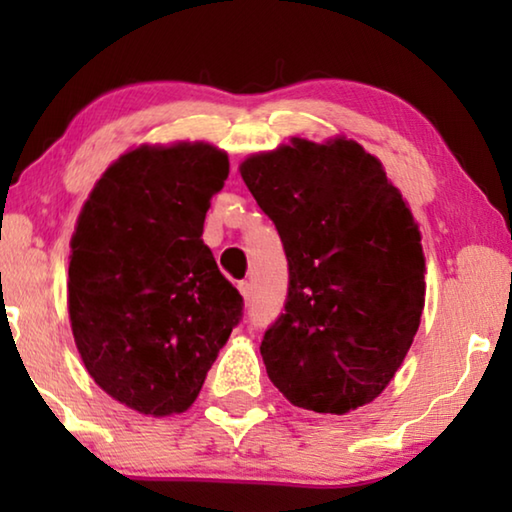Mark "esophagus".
<instances>
[{
    "label": "esophagus",
    "instance_id": "esophagus-1",
    "mask_svg": "<svg viewBox=\"0 0 512 512\" xmlns=\"http://www.w3.org/2000/svg\"><path fill=\"white\" fill-rule=\"evenodd\" d=\"M237 289H239L241 296H244V300H246V302L250 300V296H253V287H250V282H248V280H241V282L237 284Z\"/></svg>",
    "mask_w": 512,
    "mask_h": 512
}]
</instances>
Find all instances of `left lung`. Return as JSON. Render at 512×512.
Here are the masks:
<instances>
[{
    "instance_id": "8db88e82",
    "label": "left lung",
    "mask_w": 512,
    "mask_h": 512,
    "mask_svg": "<svg viewBox=\"0 0 512 512\" xmlns=\"http://www.w3.org/2000/svg\"><path fill=\"white\" fill-rule=\"evenodd\" d=\"M289 264L284 314L259 345L293 406L343 415L375 400L420 327V232L381 162L352 140H293L241 164Z\"/></svg>"
}]
</instances>
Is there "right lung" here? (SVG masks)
<instances>
[{"mask_svg": "<svg viewBox=\"0 0 512 512\" xmlns=\"http://www.w3.org/2000/svg\"><path fill=\"white\" fill-rule=\"evenodd\" d=\"M210 144L142 146L92 189L69 262V320L92 379L146 415L183 413L244 318L203 221L228 178Z\"/></svg>", "mask_w": 512, "mask_h": 512, "instance_id": "right-lung-1", "label": "right lung"}]
</instances>
